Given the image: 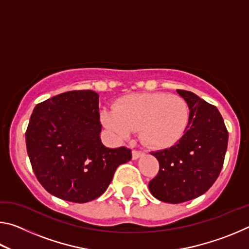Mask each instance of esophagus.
Here are the masks:
<instances>
[{"label": "esophagus", "instance_id": "1", "mask_svg": "<svg viewBox=\"0 0 249 249\" xmlns=\"http://www.w3.org/2000/svg\"><path fill=\"white\" fill-rule=\"evenodd\" d=\"M132 155H133V159H138L140 157H142V156H144V153H142V151H141V150L134 149Z\"/></svg>", "mask_w": 249, "mask_h": 249}]
</instances>
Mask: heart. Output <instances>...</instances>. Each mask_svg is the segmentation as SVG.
Here are the masks:
<instances>
[{"label":"heart","instance_id":"obj_1","mask_svg":"<svg viewBox=\"0 0 249 249\" xmlns=\"http://www.w3.org/2000/svg\"><path fill=\"white\" fill-rule=\"evenodd\" d=\"M190 108L185 100L166 93L129 94L117 101L114 109L102 113L105 127L119 137L141 129L142 142L153 148H168L188 128Z\"/></svg>","mask_w":249,"mask_h":249}]
</instances>
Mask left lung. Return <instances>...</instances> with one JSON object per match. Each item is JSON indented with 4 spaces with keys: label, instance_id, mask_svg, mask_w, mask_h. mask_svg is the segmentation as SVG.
I'll return each mask as SVG.
<instances>
[{
    "label": "left lung",
    "instance_id": "1",
    "mask_svg": "<svg viewBox=\"0 0 249 249\" xmlns=\"http://www.w3.org/2000/svg\"><path fill=\"white\" fill-rule=\"evenodd\" d=\"M190 108L182 138L170 148L150 153L159 171L148 183L156 199L182 203L205 193L215 182L224 163L229 132L216 107L190 91L177 90Z\"/></svg>",
    "mask_w": 249,
    "mask_h": 249
}]
</instances>
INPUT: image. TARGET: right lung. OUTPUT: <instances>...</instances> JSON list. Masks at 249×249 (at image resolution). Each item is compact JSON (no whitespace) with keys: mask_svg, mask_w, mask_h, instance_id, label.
Returning <instances> with one entry per match:
<instances>
[{"mask_svg":"<svg viewBox=\"0 0 249 249\" xmlns=\"http://www.w3.org/2000/svg\"><path fill=\"white\" fill-rule=\"evenodd\" d=\"M99 94L68 91L37 104L26 129V148L37 180L59 199L86 203L99 197L132 150L107 148L100 138Z\"/></svg>","mask_w":249,"mask_h":249,"instance_id":"1","label":"right lung"}]
</instances>
